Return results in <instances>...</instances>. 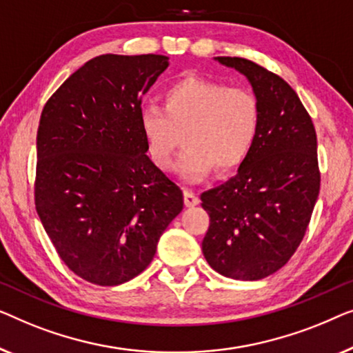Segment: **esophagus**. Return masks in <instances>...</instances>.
Wrapping results in <instances>:
<instances>
[{
	"mask_svg": "<svg viewBox=\"0 0 353 353\" xmlns=\"http://www.w3.org/2000/svg\"><path fill=\"white\" fill-rule=\"evenodd\" d=\"M183 203H185V206H196L198 203H200V198H198L195 193L190 192V190H185L183 192Z\"/></svg>",
	"mask_w": 353,
	"mask_h": 353,
	"instance_id": "obj_1",
	"label": "esophagus"
}]
</instances>
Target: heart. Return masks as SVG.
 Here are the masks:
<instances>
[{
	"label": "heart",
	"instance_id": "1",
	"mask_svg": "<svg viewBox=\"0 0 353 353\" xmlns=\"http://www.w3.org/2000/svg\"><path fill=\"white\" fill-rule=\"evenodd\" d=\"M259 120V101L250 89L196 77L172 83L163 94V110L148 105L139 113L148 155L163 170L174 165L183 134L177 171L188 182L201 181L211 168L236 170L251 152Z\"/></svg>",
	"mask_w": 353,
	"mask_h": 353
}]
</instances>
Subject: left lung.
<instances>
[{
    "instance_id": "1",
    "label": "left lung",
    "mask_w": 353,
    "mask_h": 353,
    "mask_svg": "<svg viewBox=\"0 0 353 353\" xmlns=\"http://www.w3.org/2000/svg\"><path fill=\"white\" fill-rule=\"evenodd\" d=\"M259 101L256 141L236 174L201 193L210 228L201 250L217 274L254 281L281 269L305 235L320 192L316 134L294 89L241 57H214Z\"/></svg>"
}]
</instances>
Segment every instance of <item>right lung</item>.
<instances>
[{
	"label": "right lung",
	"instance_id": "add662e5",
	"mask_svg": "<svg viewBox=\"0 0 353 353\" xmlns=\"http://www.w3.org/2000/svg\"><path fill=\"white\" fill-rule=\"evenodd\" d=\"M157 54H103L65 79L43 108L34 205L73 274L117 286L147 269L183 195L147 157L142 96L170 65Z\"/></svg>",
	"mask_w": 353,
	"mask_h": 353
}]
</instances>
